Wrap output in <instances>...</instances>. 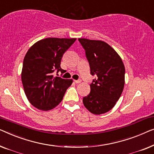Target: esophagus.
<instances>
[{
    "label": "esophagus",
    "mask_w": 154,
    "mask_h": 154,
    "mask_svg": "<svg viewBox=\"0 0 154 154\" xmlns=\"http://www.w3.org/2000/svg\"><path fill=\"white\" fill-rule=\"evenodd\" d=\"M75 82L77 84H79V83H81L82 82V80L81 79H78V80H75Z\"/></svg>",
    "instance_id": "34e87169"
}]
</instances>
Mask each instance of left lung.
Wrapping results in <instances>:
<instances>
[{
    "label": "left lung",
    "mask_w": 154,
    "mask_h": 154,
    "mask_svg": "<svg viewBox=\"0 0 154 154\" xmlns=\"http://www.w3.org/2000/svg\"><path fill=\"white\" fill-rule=\"evenodd\" d=\"M85 50L91 75L95 79L91 91L83 103L90 112L101 114L109 111L122 94L125 84V67L119 55L101 40L78 39Z\"/></svg>",
    "instance_id": "left-lung-1"
}]
</instances>
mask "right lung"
Segmentation results:
<instances>
[{"mask_svg": "<svg viewBox=\"0 0 154 154\" xmlns=\"http://www.w3.org/2000/svg\"><path fill=\"white\" fill-rule=\"evenodd\" d=\"M76 40L45 38L35 43L27 51L21 81L28 100L37 109L47 111L56 107L72 84V79L55 77L54 72H64L60 68L63 55Z\"/></svg>", "mask_w": 154, "mask_h": 154, "instance_id": "1", "label": "right lung"}]
</instances>
